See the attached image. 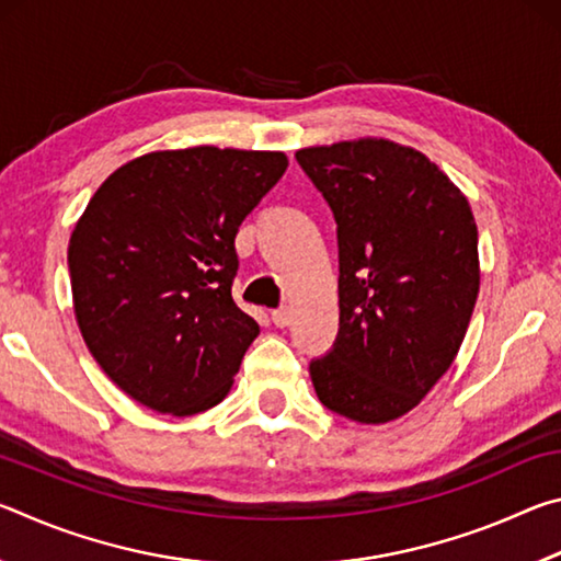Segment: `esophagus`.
<instances>
[{
    "instance_id": "obj_1",
    "label": "esophagus",
    "mask_w": 561,
    "mask_h": 561,
    "mask_svg": "<svg viewBox=\"0 0 561 561\" xmlns=\"http://www.w3.org/2000/svg\"><path fill=\"white\" fill-rule=\"evenodd\" d=\"M272 321H274V327H279V329L289 327V321H291V311H289V307H279V309H274V311H272Z\"/></svg>"
}]
</instances>
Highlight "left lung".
<instances>
[{"label": "left lung", "mask_w": 561, "mask_h": 561, "mask_svg": "<svg viewBox=\"0 0 561 561\" xmlns=\"http://www.w3.org/2000/svg\"><path fill=\"white\" fill-rule=\"evenodd\" d=\"M336 220L339 334L319 401L358 423L411 411L448 371L480 291L478 227L450 178L383 138L297 150Z\"/></svg>", "instance_id": "1"}]
</instances>
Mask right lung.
Masks as SVG:
<instances>
[{"label":"right lung","mask_w":561,"mask_h":561,"mask_svg":"<svg viewBox=\"0 0 561 561\" xmlns=\"http://www.w3.org/2000/svg\"><path fill=\"white\" fill-rule=\"evenodd\" d=\"M287 156L197 146L118 168L73 227V311L133 401L193 415L222 401L257 321L237 307L234 237Z\"/></svg>","instance_id":"add662e5"}]
</instances>
